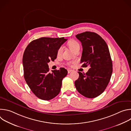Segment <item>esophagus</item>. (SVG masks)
Returning a JSON list of instances; mask_svg holds the SVG:
<instances>
[{
	"mask_svg": "<svg viewBox=\"0 0 131 131\" xmlns=\"http://www.w3.org/2000/svg\"><path fill=\"white\" fill-rule=\"evenodd\" d=\"M72 71V70L71 69H68V73H70Z\"/></svg>",
	"mask_w": 131,
	"mask_h": 131,
	"instance_id": "obj_1",
	"label": "esophagus"
}]
</instances>
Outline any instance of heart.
<instances>
[{
	"label": "heart",
	"instance_id": "heart-1",
	"mask_svg": "<svg viewBox=\"0 0 131 131\" xmlns=\"http://www.w3.org/2000/svg\"><path fill=\"white\" fill-rule=\"evenodd\" d=\"M68 46H69V47L70 49H71L74 52L80 49V45H79V43L78 42H77L76 41L73 40L69 41L68 43ZM63 50V46H61L58 50V52H57L58 55H60L62 53ZM67 64L68 65H71V63H68Z\"/></svg>",
	"mask_w": 131,
	"mask_h": 131
}]
</instances>
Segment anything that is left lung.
Returning <instances> with one entry per match:
<instances>
[{
    "instance_id": "1",
    "label": "left lung",
    "mask_w": 131,
    "mask_h": 131,
    "mask_svg": "<svg viewBox=\"0 0 131 131\" xmlns=\"http://www.w3.org/2000/svg\"><path fill=\"white\" fill-rule=\"evenodd\" d=\"M83 50L82 67L90 65L85 73L78 71L79 78L74 82L78 92L90 99L96 97L105 91L113 72V63L106 42L97 34L85 31L76 36Z\"/></svg>"
}]
</instances>
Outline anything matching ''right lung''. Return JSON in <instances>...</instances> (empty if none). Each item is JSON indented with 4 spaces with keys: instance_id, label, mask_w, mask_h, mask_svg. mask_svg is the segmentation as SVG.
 <instances>
[{
    "instance_id": "right-lung-1",
    "label": "right lung",
    "mask_w": 131,
    "mask_h": 131,
    "mask_svg": "<svg viewBox=\"0 0 131 131\" xmlns=\"http://www.w3.org/2000/svg\"><path fill=\"white\" fill-rule=\"evenodd\" d=\"M66 40L64 37H41L30 42L25 50L24 77L32 93L41 100H50L60 92L62 80L67 74V70L61 68L50 72L48 63L57 59L59 48Z\"/></svg>"
}]
</instances>
